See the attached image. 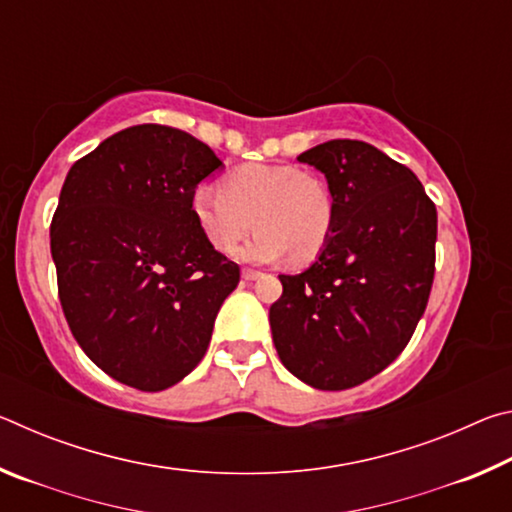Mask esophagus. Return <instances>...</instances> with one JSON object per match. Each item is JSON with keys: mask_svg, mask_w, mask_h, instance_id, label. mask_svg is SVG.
Returning <instances> with one entry per match:
<instances>
[{"mask_svg": "<svg viewBox=\"0 0 512 512\" xmlns=\"http://www.w3.org/2000/svg\"><path fill=\"white\" fill-rule=\"evenodd\" d=\"M241 277H244L246 282H253V280H257V277H262V273L253 271V268H244V271H241Z\"/></svg>", "mask_w": 512, "mask_h": 512, "instance_id": "34e87169", "label": "esophagus"}]
</instances>
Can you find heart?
Wrapping results in <instances>:
<instances>
[{"label":"heart","mask_w":512,"mask_h":512,"mask_svg":"<svg viewBox=\"0 0 512 512\" xmlns=\"http://www.w3.org/2000/svg\"><path fill=\"white\" fill-rule=\"evenodd\" d=\"M192 214L203 237L232 253L255 228L257 237L239 257L273 264L291 257L309 264L323 253L336 223V201L323 178L291 164H246L223 180V189L201 187Z\"/></svg>","instance_id":"heart-1"}]
</instances>
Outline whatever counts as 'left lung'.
<instances>
[{
    "label": "left lung",
    "mask_w": 512,
    "mask_h": 512,
    "mask_svg": "<svg viewBox=\"0 0 512 512\" xmlns=\"http://www.w3.org/2000/svg\"><path fill=\"white\" fill-rule=\"evenodd\" d=\"M325 173L336 201L327 246L280 275L268 320L291 375L345 391L393 363L427 307L436 264V205L418 176L372 144L332 140L298 155Z\"/></svg>",
    "instance_id": "8db88e82"
}]
</instances>
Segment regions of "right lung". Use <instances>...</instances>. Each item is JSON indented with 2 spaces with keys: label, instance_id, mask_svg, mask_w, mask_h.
I'll list each match as a JSON object with an SVG mask.
<instances>
[{
  "label": "right lung",
  "instance_id": "1",
  "mask_svg": "<svg viewBox=\"0 0 512 512\" xmlns=\"http://www.w3.org/2000/svg\"><path fill=\"white\" fill-rule=\"evenodd\" d=\"M221 167L189 133L142 124L67 173L51 221L60 305L83 352L121 384L155 393L187 377L239 284L192 214L198 183Z\"/></svg>",
  "mask_w": 512,
  "mask_h": 512
}]
</instances>
